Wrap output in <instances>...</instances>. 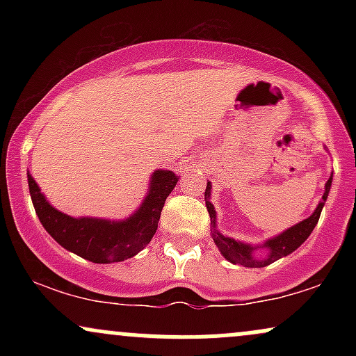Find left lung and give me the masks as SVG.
I'll return each mask as SVG.
<instances>
[{
  "instance_id": "left-lung-1",
  "label": "left lung",
  "mask_w": 356,
  "mask_h": 356,
  "mask_svg": "<svg viewBox=\"0 0 356 356\" xmlns=\"http://www.w3.org/2000/svg\"><path fill=\"white\" fill-rule=\"evenodd\" d=\"M332 181H333V174L330 175V179L325 184V194H323L320 204L318 207L314 209V212L309 218H306L301 222H298L296 226L289 227L281 234L275 236V238L268 239L263 246H251V244L246 243H241V241H236L232 238H227V236H222L220 232L216 229V211L214 206H212L209 197H211V182H207L206 187V207L209 211L211 216V226H212V239H214L216 246L220 251V254L226 257L229 263L234 264H241V266H246V268H264L268 264L275 263V261L281 259V257L291 254L293 251H296L301 244L308 239V236L312 234L314 226L318 224V219H320L321 209L325 206L326 197H328V192L330 187H332ZM256 247H266L268 249V256L264 258L263 260H257L252 256V252L255 250Z\"/></svg>"
}]
</instances>
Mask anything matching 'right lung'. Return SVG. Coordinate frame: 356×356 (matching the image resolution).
I'll return each instance as SVG.
<instances>
[{"label":"right lung","mask_w":356,"mask_h":356,"mask_svg":"<svg viewBox=\"0 0 356 356\" xmlns=\"http://www.w3.org/2000/svg\"><path fill=\"white\" fill-rule=\"evenodd\" d=\"M177 179L172 170H155L142 206L124 220L72 218L47 201L30 174L28 186L40 222L60 246L92 263L108 264L136 256L150 243Z\"/></svg>","instance_id":"add662e5"}]
</instances>
